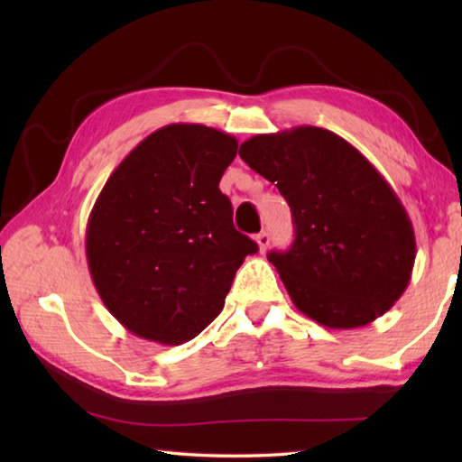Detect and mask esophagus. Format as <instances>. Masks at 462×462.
I'll list each match as a JSON object with an SVG mask.
<instances>
[{
  "label": "esophagus",
  "instance_id": "34e87169",
  "mask_svg": "<svg viewBox=\"0 0 462 462\" xmlns=\"http://www.w3.org/2000/svg\"><path fill=\"white\" fill-rule=\"evenodd\" d=\"M256 242H258V250L260 252H266L268 246H270V234L268 232H260L256 236Z\"/></svg>",
  "mask_w": 462,
  "mask_h": 462
}]
</instances>
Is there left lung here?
<instances>
[{
  "instance_id": "1",
  "label": "left lung",
  "mask_w": 462,
  "mask_h": 462,
  "mask_svg": "<svg viewBox=\"0 0 462 462\" xmlns=\"http://www.w3.org/2000/svg\"><path fill=\"white\" fill-rule=\"evenodd\" d=\"M240 156L290 204L296 240L268 260L293 306L331 329L367 326L393 308L413 272V224L356 146L319 126H293L252 136Z\"/></svg>"
}]
</instances>
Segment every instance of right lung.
I'll return each instance as SVG.
<instances>
[{
  "instance_id": "obj_1",
  "label": "right lung",
  "mask_w": 462,
  "mask_h": 462,
  "mask_svg": "<svg viewBox=\"0 0 462 462\" xmlns=\"http://www.w3.org/2000/svg\"><path fill=\"white\" fill-rule=\"evenodd\" d=\"M236 151L212 126L166 125L105 182L87 222V263L105 308L134 336L162 346L199 336L258 250L218 189Z\"/></svg>"
}]
</instances>
